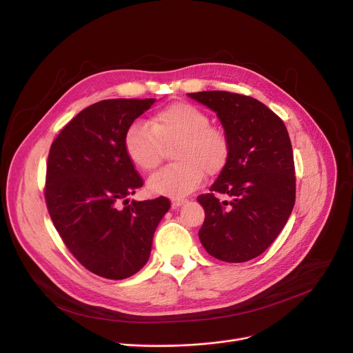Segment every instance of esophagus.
Returning <instances> with one entry per match:
<instances>
[{"instance_id": "esophagus-1", "label": "esophagus", "mask_w": 353, "mask_h": 353, "mask_svg": "<svg viewBox=\"0 0 353 353\" xmlns=\"http://www.w3.org/2000/svg\"><path fill=\"white\" fill-rule=\"evenodd\" d=\"M185 201H187L185 199H173V200H172V207H173V208H177V207L183 205Z\"/></svg>"}]
</instances>
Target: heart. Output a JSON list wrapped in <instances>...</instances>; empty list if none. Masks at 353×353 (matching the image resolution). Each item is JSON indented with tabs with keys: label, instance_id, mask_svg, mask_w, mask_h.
I'll list each match as a JSON object with an SVG mask.
<instances>
[{
	"label": "heart",
	"instance_id": "obj_1",
	"mask_svg": "<svg viewBox=\"0 0 353 353\" xmlns=\"http://www.w3.org/2000/svg\"><path fill=\"white\" fill-rule=\"evenodd\" d=\"M174 142L172 157L176 163L148 181L156 194L183 197L203 183L204 172L216 174L225 166L230 152L225 132L210 125L208 114L189 102L161 108L150 123L133 122L125 134V150L137 169L150 172L161 161L163 146Z\"/></svg>",
	"mask_w": 353,
	"mask_h": 353
}]
</instances>
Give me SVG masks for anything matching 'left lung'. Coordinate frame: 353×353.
I'll return each instance as SVG.
<instances>
[{"mask_svg": "<svg viewBox=\"0 0 353 353\" xmlns=\"http://www.w3.org/2000/svg\"><path fill=\"white\" fill-rule=\"evenodd\" d=\"M214 110L228 139V157L208 194H200L205 219L199 237L225 263L263 254L287 224L295 204V166L288 130L264 103L225 90L189 93ZM232 197L228 203L214 196Z\"/></svg>", "mask_w": 353, "mask_h": 353, "instance_id": "1", "label": "left lung"}]
</instances>
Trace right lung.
<instances>
[{"label":"right lung","mask_w":353,"mask_h":353,"mask_svg":"<svg viewBox=\"0 0 353 353\" xmlns=\"http://www.w3.org/2000/svg\"><path fill=\"white\" fill-rule=\"evenodd\" d=\"M156 99H106L79 112L51 145L45 201L66 248L90 272L123 279L148 263L166 197L132 201L143 185L125 134Z\"/></svg>","instance_id":"add662e5"}]
</instances>
